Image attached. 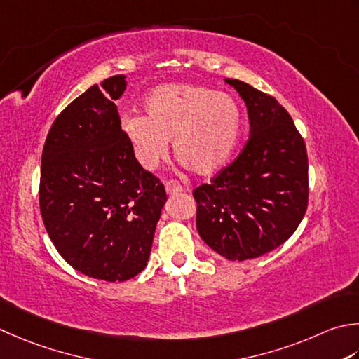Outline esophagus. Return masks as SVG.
<instances>
[{
  "mask_svg": "<svg viewBox=\"0 0 359 359\" xmlns=\"http://www.w3.org/2000/svg\"><path fill=\"white\" fill-rule=\"evenodd\" d=\"M165 188H166L168 194H177L182 191V189H184L177 180H168L165 184Z\"/></svg>",
  "mask_w": 359,
  "mask_h": 359,
  "instance_id": "esophagus-1",
  "label": "esophagus"
}]
</instances>
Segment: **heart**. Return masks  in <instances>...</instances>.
<instances>
[{"label":"heart","instance_id":"heart-1","mask_svg":"<svg viewBox=\"0 0 359 359\" xmlns=\"http://www.w3.org/2000/svg\"><path fill=\"white\" fill-rule=\"evenodd\" d=\"M144 116H124L121 128L138 163L156 168L168 156L199 175L219 171L240 140L243 115L236 100L198 83H163L143 100Z\"/></svg>","mask_w":359,"mask_h":359}]
</instances>
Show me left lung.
Masks as SVG:
<instances>
[{"label":"left lung","instance_id":"1","mask_svg":"<svg viewBox=\"0 0 359 359\" xmlns=\"http://www.w3.org/2000/svg\"><path fill=\"white\" fill-rule=\"evenodd\" d=\"M248 107L250 137L233 163L193 191L205 244L231 262L262 257L290 238L308 205L305 142L276 97L226 79Z\"/></svg>","mask_w":359,"mask_h":359}]
</instances>
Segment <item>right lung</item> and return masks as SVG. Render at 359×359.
Wrapping results in <instances>:
<instances>
[{"mask_svg": "<svg viewBox=\"0 0 359 359\" xmlns=\"http://www.w3.org/2000/svg\"><path fill=\"white\" fill-rule=\"evenodd\" d=\"M124 74L90 87L55 118L41 154L40 213L59 254L105 282L142 272L166 202L121 129Z\"/></svg>", "mask_w": 359, "mask_h": 359, "instance_id": "1", "label": "right lung"}]
</instances>
